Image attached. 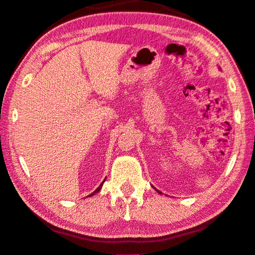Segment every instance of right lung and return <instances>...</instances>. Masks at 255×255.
Instances as JSON below:
<instances>
[{"mask_svg": "<svg viewBox=\"0 0 255 255\" xmlns=\"http://www.w3.org/2000/svg\"><path fill=\"white\" fill-rule=\"evenodd\" d=\"M104 182H105V180H104ZM104 182L100 184V186H99L98 188H97V189H96V191H95L94 193H91V194H90V195H88V196H92V195H95V194H96V193H98V192L100 191V189H101V186H103V184H104Z\"/></svg>", "mask_w": 255, "mask_h": 255, "instance_id": "obj_1", "label": "right lung"}]
</instances>
